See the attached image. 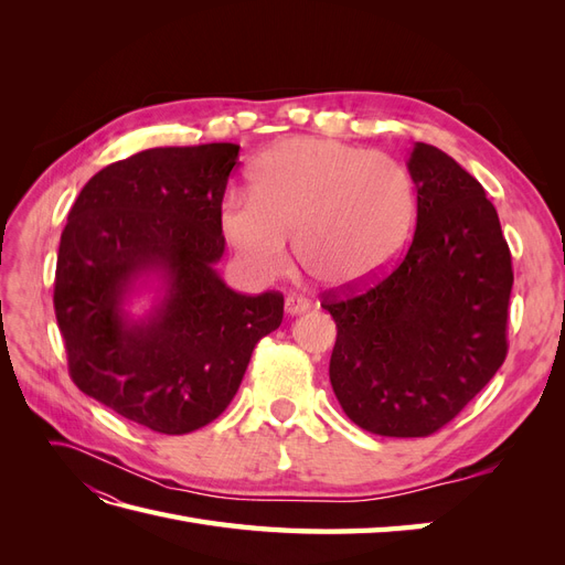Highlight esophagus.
Returning a JSON list of instances; mask_svg holds the SVG:
<instances>
[{"instance_id":"34e87169","label":"esophagus","mask_w":565,"mask_h":565,"mask_svg":"<svg viewBox=\"0 0 565 565\" xmlns=\"http://www.w3.org/2000/svg\"><path fill=\"white\" fill-rule=\"evenodd\" d=\"M309 309H311V303H309V299H306V297H301V295H287L285 297V311L289 316H297V313H303V311H309Z\"/></svg>"}]
</instances>
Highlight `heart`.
<instances>
[{
  "label": "heart",
  "mask_w": 565,
  "mask_h": 565,
  "mask_svg": "<svg viewBox=\"0 0 565 565\" xmlns=\"http://www.w3.org/2000/svg\"><path fill=\"white\" fill-rule=\"evenodd\" d=\"M415 218L417 188L403 162L311 136L268 148L249 172V195L231 193L218 212L221 231L252 278L282 276L289 235L297 233L303 268L337 289L391 268Z\"/></svg>",
  "instance_id": "1"
}]
</instances>
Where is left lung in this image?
<instances>
[{
  "label": "left lung",
  "instance_id": "1",
  "mask_svg": "<svg viewBox=\"0 0 565 565\" xmlns=\"http://www.w3.org/2000/svg\"><path fill=\"white\" fill-rule=\"evenodd\" d=\"M417 228L388 276L322 295L337 322L330 382L361 429L422 438L455 419L507 358L511 252L483 185L415 143Z\"/></svg>",
  "mask_w": 565,
  "mask_h": 565
}]
</instances>
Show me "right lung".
<instances>
[{"instance_id": "right-lung-1", "label": "right lung", "mask_w": 565, "mask_h": 565, "mask_svg": "<svg viewBox=\"0 0 565 565\" xmlns=\"http://www.w3.org/2000/svg\"><path fill=\"white\" fill-rule=\"evenodd\" d=\"M235 143L150 148L82 188L61 233L54 309L77 388L150 431L214 422L256 341L280 328V292L247 297L218 278V212ZM156 271L166 297L131 321L124 299Z\"/></svg>"}]
</instances>
